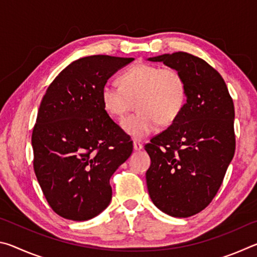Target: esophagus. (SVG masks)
Here are the masks:
<instances>
[{
	"label": "esophagus",
	"instance_id": "esophagus-1",
	"mask_svg": "<svg viewBox=\"0 0 257 257\" xmlns=\"http://www.w3.org/2000/svg\"><path fill=\"white\" fill-rule=\"evenodd\" d=\"M142 149H143V144H141V143L137 142V141H135L134 142V150L135 151H141Z\"/></svg>",
	"mask_w": 257,
	"mask_h": 257
}]
</instances>
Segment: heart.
<instances>
[{
    "label": "heart",
    "instance_id": "obj_1",
    "mask_svg": "<svg viewBox=\"0 0 257 257\" xmlns=\"http://www.w3.org/2000/svg\"><path fill=\"white\" fill-rule=\"evenodd\" d=\"M119 84L103 86V107L121 118L136 105L138 111L121 121L124 132L136 139L149 136L159 124H172L186 105V79L176 68L137 64L119 77Z\"/></svg>",
    "mask_w": 257,
    "mask_h": 257
}]
</instances>
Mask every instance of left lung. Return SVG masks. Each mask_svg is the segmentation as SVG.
Here are the masks:
<instances>
[{
	"label": "left lung",
	"instance_id": "8db88e82",
	"mask_svg": "<svg viewBox=\"0 0 257 257\" xmlns=\"http://www.w3.org/2000/svg\"><path fill=\"white\" fill-rule=\"evenodd\" d=\"M149 60L184 75L187 102L179 118L145 145L147 189L161 211L188 217L212 202L233 158V101L223 78L201 58L176 52Z\"/></svg>",
	"mask_w": 257,
	"mask_h": 257
}]
</instances>
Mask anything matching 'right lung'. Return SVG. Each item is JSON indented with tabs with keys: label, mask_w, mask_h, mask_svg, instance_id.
<instances>
[{
	"label": "right lung",
	"mask_w": 257,
	"mask_h": 257,
	"mask_svg": "<svg viewBox=\"0 0 257 257\" xmlns=\"http://www.w3.org/2000/svg\"><path fill=\"white\" fill-rule=\"evenodd\" d=\"M133 58L92 55L73 61L51 82L32 135L34 171L56 214L85 221L105 210L110 178L133 141L103 107V86Z\"/></svg>",
	"instance_id": "right-lung-1"
}]
</instances>
